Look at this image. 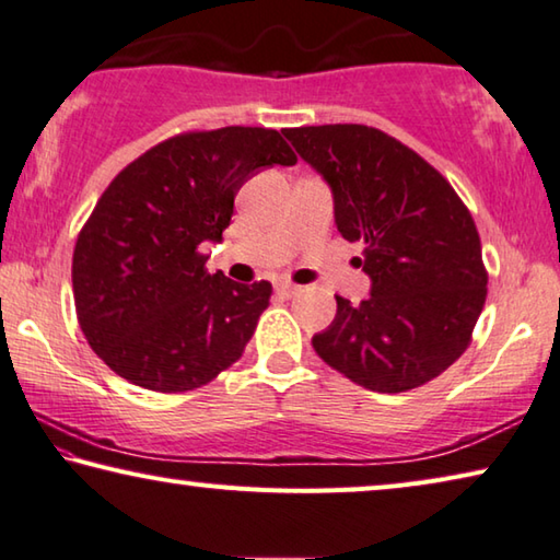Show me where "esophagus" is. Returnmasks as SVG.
I'll list each match as a JSON object with an SVG mask.
<instances>
[{
	"label": "esophagus",
	"mask_w": 560,
	"mask_h": 560,
	"mask_svg": "<svg viewBox=\"0 0 560 560\" xmlns=\"http://www.w3.org/2000/svg\"><path fill=\"white\" fill-rule=\"evenodd\" d=\"M275 290H278V295H282V298H292V295H298V292H300V288L292 285V282H280V285Z\"/></svg>",
	"instance_id": "1"
}]
</instances>
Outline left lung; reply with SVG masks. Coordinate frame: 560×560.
<instances>
[{
  "label": "left lung",
  "mask_w": 560,
  "mask_h": 560,
  "mask_svg": "<svg viewBox=\"0 0 560 560\" xmlns=\"http://www.w3.org/2000/svg\"><path fill=\"white\" fill-rule=\"evenodd\" d=\"M332 188L335 223L364 247L372 295L313 337L315 352L364 389L397 394L452 366L471 342L489 275L474 218L434 166L380 128H285Z\"/></svg>",
  "instance_id": "obj_1"
}]
</instances>
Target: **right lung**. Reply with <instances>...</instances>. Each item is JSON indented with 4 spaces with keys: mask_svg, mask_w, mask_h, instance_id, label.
I'll return each mask as SVG.
<instances>
[{
    "mask_svg": "<svg viewBox=\"0 0 560 560\" xmlns=\"http://www.w3.org/2000/svg\"><path fill=\"white\" fill-rule=\"evenodd\" d=\"M295 166L272 128L188 131L139 155L101 194L73 247L71 285L81 332L106 366L143 389L203 387L241 360L268 280L241 285L206 270L243 183Z\"/></svg>",
    "mask_w": 560,
    "mask_h": 560,
    "instance_id": "obj_1",
    "label": "right lung"
}]
</instances>
